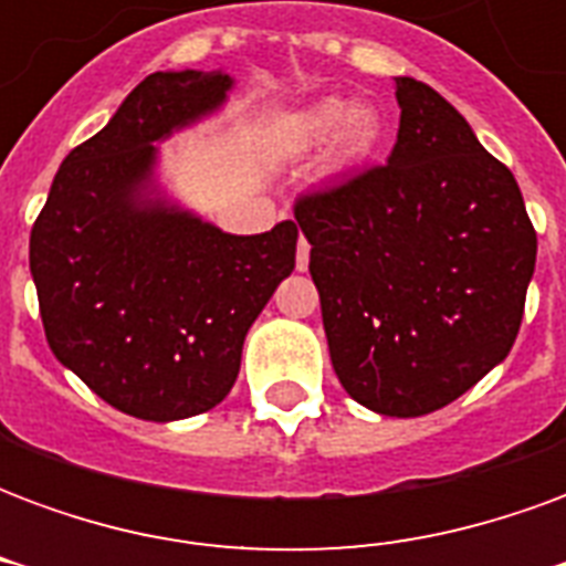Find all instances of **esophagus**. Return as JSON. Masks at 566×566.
Here are the masks:
<instances>
[{"label": "esophagus", "mask_w": 566, "mask_h": 566, "mask_svg": "<svg viewBox=\"0 0 566 566\" xmlns=\"http://www.w3.org/2000/svg\"><path fill=\"white\" fill-rule=\"evenodd\" d=\"M296 270L300 272L308 270V242L306 239H300V242H296Z\"/></svg>", "instance_id": "obj_1"}]
</instances>
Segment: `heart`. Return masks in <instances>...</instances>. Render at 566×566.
Here are the masks:
<instances>
[{
  "mask_svg": "<svg viewBox=\"0 0 566 566\" xmlns=\"http://www.w3.org/2000/svg\"><path fill=\"white\" fill-rule=\"evenodd\" d=\"M336 157L343 163H357L369 157L381 139V117L367 103L348 105L345 99H324L312 105L306 115L300 117V139L306 145L331 139Z\"/></svg>",
  "mask_w": 566,
  "mask_h": 566,
  "instance_id": "1",
  "label": "heart"
}]
</instances>
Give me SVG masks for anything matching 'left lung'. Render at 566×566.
Segmentation results:
<instances>
[{
  "mask_svg": "<svg viewBox=\"0 0 566 566\" xmlns=\"http://www.w3.org/2000/svg\"><path fill=\"white\" fill-rule=\"evenodd\" d=\"M397 81L381 166L296 199L343 388L379 416L437 412L510 355L536 233L512 172L458 108Z\"/></svg>",
  "mask_w": 566,
  "mask_h": 566,
  "instance_id": "obj_1",
  "label": "left lung"
}]
</instances>
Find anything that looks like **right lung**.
<instances>
[{"instance_id": "1", "label": "right lung", "mask_w": 566, "mask_h": 566, "mask_svg": "<svg viewBox=\"0 0 566 566\" xmlns=\"http://www.w3.org/2000/svg\"><path fill=\"white\" fill-rule=\"evenodd\" d=\"M230 87L223 72L148 75L69 150L32 223L30 272L51 352L133 418L178 421L221 403L248 327L294 272V221L230 235L154 187V142L211 115Z\"/></svg>"}]
</instances>
